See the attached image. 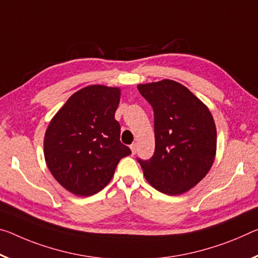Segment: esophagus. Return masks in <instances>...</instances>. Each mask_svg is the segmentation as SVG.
Segmentation results:
<instances>
[{
  "instance_id": "obj_1",
  "label": "esophagus",
  "mask_w": 258,
  "mask_h": 258,
  "mask_svg": "<svg viewBox=\"0 0 258 258\" xmlns=\"http://www.w3.org/2000/svg\"><path fill=\"white\" fill-rule=\"evenodd\" d=\"M137 148H138L137 144H132V145H131V150H132V154H133V155L137 153Z\"/></svg>"
}]
</instances>
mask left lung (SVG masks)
Listing matches in <instances>:
<instances>
[{
	"instance_id": "left-lung-1",
	"label": "left lung",
	"mask_w": 258,
	"mask_h": 258,
	"mask_svg": "<svg viewBox=\"0 0 258 258\" xmlns=\"http://www.w3.org/2000/svg\"><path fill=\"white\" fill-rule=\"evenodd\" d=\"M154 110L155 153L138 158L146 180L166 195H180L206 177L216 157L217 131L210 110L174 80L138 85Z\"/></svg>"
}]
</instances>
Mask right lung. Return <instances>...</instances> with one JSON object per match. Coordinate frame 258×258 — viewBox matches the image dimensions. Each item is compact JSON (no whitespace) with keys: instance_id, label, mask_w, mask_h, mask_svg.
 <instances>
[{"instance_id":"obj_1","label":"right lung","mask_w":258,"mask_h":258,"mask_svg":"<svg viewBox=\"0 0 258 258\" xmlns=\"http://www.w3.org/2000/svg\"><path fill=\"white\" fill-rule=\"evenodd\" d=\"M120 88L91 85L69 97L44 134V159L60 186L91 196L108 185L120 159L131 154L120 142L114 112Z\"/></svg>"}]
</instances>
